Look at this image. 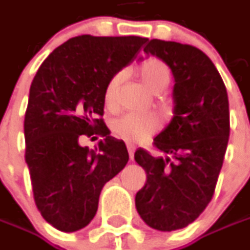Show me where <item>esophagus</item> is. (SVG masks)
I'll use <instances>...</instances> for the list:
<instances>
[{
    "instance_id": "34e87169",
    "label": "esophagus",
    "mask_w": 250,
    "mask_h": 250,
    "mask_svg": "<svg viewBox=\"0 0 250 250\" xmlns=\"http://www.w3.org/2000/svg\"><path fill=\"white\" fill-rule=\"evenodd\" d=\"M126 147H128V153H129V159L133 160V154H135V146H132V145H128Z\"/></svg>"
}]
</instances>
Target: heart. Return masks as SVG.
Instances as JSON below:
<instances>
[{"instance_id":"heart-1","label":"heart","mask_w":250,"mask_h":250,"mask_svg":"<svg viewBox=\"0 0 250 250\" xmlns=\"http://www.w3.org/2000/svg\"><path fill=\"white\" fill-rule=\"evenodd\" d=\"M139 76L150 91L160 93L168 86L171 79V72L163 61L150 58L139 66ZM121 79H122V73H115L105 86L104 101L105 105L110 108L115 104V94ZM159 128L160 121L157 117L139 115V114H125L112 121L111 124V129L114 135L129 143H142L147 140L153 133L157 132Z\"/></svg>"}]
</instances>
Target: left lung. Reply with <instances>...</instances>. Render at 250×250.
Wrapping results in <instances>:
<instances>
[{"label":"left lung","mask_w":250,"mask_h":250,"mask_svg":"<svg viewBox=\"0 0 250 250\" xmlns=\"http://www.w3.org/2000/svg\"><path fill=\"white\" fill-rule=\"evenodd\" d=\"M143 51L172 72L174 117L153 142L164 156L135 153L147 177L135 205L149 227L175 231L193 223L214 195L229 138L228 96L214 63L196 47L153 39Z\"/></svg>","instance_id":"1"}]
</instances>
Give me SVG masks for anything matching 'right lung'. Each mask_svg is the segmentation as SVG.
<instances>
[{
    "mask_svg": "<svg viewBox=\"0 0 250 250\" xmlns=\"http://www.w3.org/2000/svg\"><path fill=\"white\" fill-rule=\"evenodd\" d=\"M145 37H72L50 54L34 76L24 114V160L36 206L54 228L73 232L96 216L105 182L126 166L124 140L103 121L111 78L139 54ZM101 134L99 147L79 145Z\"/></svg>",
    "mask_w": 250,
    "mask_h": 250,
    "instance_id": "right-lung-1",
    "label": "right lung"
}]
</instances>
